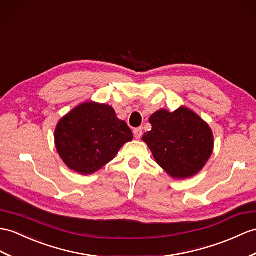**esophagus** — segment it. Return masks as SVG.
<instances>
[{
	"mask_svg": "<svg viewBox=\"0 0 256 256\" xmlns=\"http://www.w3.org/2000/svg\"><path fill=\"white\" fill-rule=\"evenodd\" d=\"M133 133H134L135 138H136V140H140V138H142V128H135V130H133Z\"/></svg>",
	"mask_w": 256,
	"mask_h": 256,
	"instance_id": "esophagus-1",
	"label": "esophagus"
}]
</instances>
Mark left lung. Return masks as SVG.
Returning a JSON list of instances; mask_svg holds the SVG:
<instances>
[{
	"instance_id": "left-lung-1",
	"label": "left lung",
	"mask_w": 256,
	"mask_h": 256,
	"mask_svg": "<svg viewBox=\"0 0 256 256\" xmlns=\"http://www.w3.org/2000/svg\"><path fill=\"white\" fill-rule=\"evenodd\" d=\"M152 130L142 136L156 162L174 179H188L204 168L214 150V135L203 118L186 106L156 111Z\"/></svg>"
}]
</instances>
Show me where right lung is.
Segmentation results:
<instances>
[{
  "mask_svg": "<svg viewBox=\"0 0 256 256\" xmlns=\"http://www.w3.org/2000/svg\"><path fill=\"white\" fill-rule=\"evenodd\" d=\"M132 140V130L114 109L94 101L77 106L64 116L54 132L58 155L70 170L80 174L100 170Z\"/></svg>",
  "mask_w": 256,
  "mask_h": 256,
  "instance_id": "1",
  "label": "right lung"
}]
</instances>
